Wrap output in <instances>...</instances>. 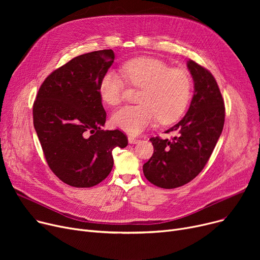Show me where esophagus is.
I'll list each match as a JSON object with an SVG mask.
<instances>
[{"label": "esophagus", "mask_w": 260, "mask_h": 260, "mask_svg": "<svg viewBox=\"0 0 260 260\" xmlns=\"http://www.w3.org/2000/svg\"><path fill=\"white\" fill-rule=\"evenodd\" d=\"M128 142L129 143H138V142H140V139L134 137V136H128Z\"/></svg>", "instance_id": "esophagus-1"}]
</instances>
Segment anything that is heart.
Instances as JSON below:
<instances>
[{
  "mask_svg": "<svg viewBox=\"0 0 260 260\" xmlns=\"http://www.w3.org/2000/svg\"><path fill=\"white\" fill-rule=\"evenodd\" d=\"M123 78L142 88L138 105L121 107L112 117L113 124L131 135H138L158 119L168 124L182 116L192 95V80L182 71L153 58H136L121 67ZM125 82L107 72L99 84L100 97L108 105H118L124 97Z\"/></svg>",
  "mask_w": 260,
  "mask_h": 260,
  "instance_id": "b5f03b06",
  "label": "heart"
}]
</instances>
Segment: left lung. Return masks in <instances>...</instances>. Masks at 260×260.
Masks as SVG:
<instances>
[{
	"mask_svg": "<svg viewBox=\"0 0 260 260\" xmlns=\"http://www.w3.org/2000/svg\"><path fill=\"white\" fill-rule=\"evenodd\" d=\"M187 67L195 83L193 99L186 115L167 131L178 135L149 139L154 154L143 165L145 178L162 188L192 181L206 167L223 129L224 102L214 76L193 60L187 61Z\"/></svg>",
	"mask_w": 260,
	"mask_h": 260,
	"instance_id": "1",
	"label": "left lung"
}]
</instances>
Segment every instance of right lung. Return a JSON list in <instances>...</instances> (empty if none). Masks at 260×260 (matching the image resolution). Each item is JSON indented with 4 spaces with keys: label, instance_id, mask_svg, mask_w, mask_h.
I'll return each mask as SVG.
<instances>
[{
    "label": "right lung",
    "instance_id": "add662e5",
    "mask_svg": "<svg viewBox=\"0 0 260 260\" xmlns=\"http://www.w3.org/2000/svg\"><path fill=\"white\" fill-rule=\"evenodd\" d=\"M115 60L112 49L81 54L53 71L34 102V125L52 173L75 187H91L111 173L117 146L128 143L119 131H104L106 112L99 84Z\"/></svg>",
    "mask_w": 260,
    "mask_h": 260
}]
</instances>
